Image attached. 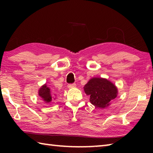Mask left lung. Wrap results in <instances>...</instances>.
I'll list each match as a JSON object with an SVG mask.
<instances>
[{"instance_id": "left-lung-1", "label": "left lung", "mask_w": 153, "mask_h": 153, "mask_svg": "<svg viewBox=\"0 0 153 153\" xmlns=\"http://www.w3.org/2000/svg\"><path fill=\"white\" fill-rule=\"evenodd\" d=\"M39 95L42 97L44 100L46 102H51L52 100V97L51 95L50 89L48 88L46 85H44L39 90Z\"/></svg>"}]
</instances>
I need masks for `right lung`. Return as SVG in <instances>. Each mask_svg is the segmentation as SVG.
Here are the masks:
<instances>
[{
    "label": "right lung",
    "mask_w": 153,
    "mask_h": 153,
    "mask_svg": "<svg viewBox=\"0 0 153 153\" xmlns=\"http://www.w3.org/2000/svg\"><path fill=\"white\" fill-rule=\"evenodd\" d=\"M84 91L90 95V101L95 107L105 108L111 100L115 98L117 89L107 79L94 77L85 85Z\"/></svg>",
    "instance_id": "obj_1"
}]
</instances>
